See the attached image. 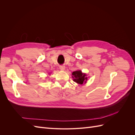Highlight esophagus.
Segmentation results:
<instances>
[{
  "instance_id": "esophagus-1",
  "label": "esophagus",
  "mask_w": 135,
  "mask_h": 135,
  "mask_svg": "<svg viewBox=\"0 0 135 135\" xmlns=\"http://www.w3.org/2000/svg\"><path fill=\"white\" fill-rule=\"evenodd\" d=\"M60 69L61 70H64L65 69V66H64V65H61V66H60Z\"/></svg>"
}]
</instances>
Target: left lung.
Returning <instances> with one entry per match:
<instances>
[{"label":"left lung","instance_id":"1","mask_svg":"<svg viewBox=\"0 0 135 135\" xmlns=\"http://www.w3.org/2000/svg\"><path fill=\"white\" fill-rule=\"evenodd\" d=\"M73 78H74V81L79 84H83L85 82V80H87L85 74H83L81 71H75L72 73Z\"/></svg>","mask_w":135,"mask_h":135}]
</instances>
